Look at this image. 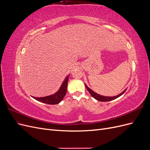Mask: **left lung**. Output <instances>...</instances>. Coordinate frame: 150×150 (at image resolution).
Returning a JSON list of instances; mask_svg holds the SVG:
<instances>
[{"label":"left lung","mask_w":150,"mask_h":150,"mask_svg":"<svg viewBox=\"0 0 150 150\" xmlns=\"http://www.w3.org/2000/svg\"><path fill=\"white\" fill-rule=\"evenodd\" d=\"M86 86V89H87V90L89 91V93H90V94L91 95L92 97L94 98V99H96V100L99 101H102V102H106V101H111V100H113V99H116L118 97H120V96H121V95L122 94H124L125 92L126 91V90H125L123 92H122L121 94H120L119 95H117V96H113V97H108V96H101V95H99L96 93H94L93 90L91 89L90 88H89L87 86Z\"/></svg>","instance_id":"obj_1"}]
</instances>
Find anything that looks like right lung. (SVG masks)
<instances>
[{"mask_svg":"<svg viewBox=\"0 0 150 150\" xmlns=\"http://www.w3.org/2000/svg\"><path fill=\"white\" fill-rule=\"evenodd\" d=\"M69 76L68 75L66 78L63 81V83L61 86L60 89L58 90V91L56 93L54 94L51 95V96H48L46 97L42 98H35L33 97L36 100L48 104H56L59 103L62 99L64 98L67 91V82L68 79H69Z\"/></svg>","mask_w":150,"mask_h":150,"instance_id":"obj_1","label":"right lung"}]
</instances>
